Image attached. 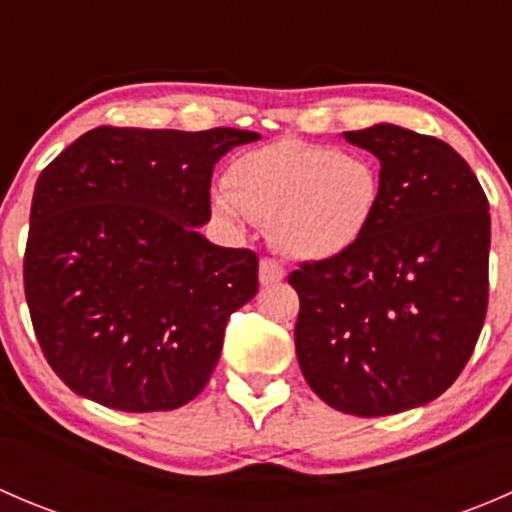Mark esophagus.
Returning <instances> with one entry per match:
<instances>
[{"mask_svg": "<svg viewBox=\"0 0 512 512\" xmlns=\"http://www.w3.org/2000/svg\"><path fill=\"white\" fill-rule=\"evenodd\" d=\"M280 280H285V267H282L277 260L265 257V260L260 262V285L270 287V285H277Z\"/></svg>", "mask_w": 512, "mask_h": 512, "instance_id": "34e87169", "label": "esophagus"}]
</instances>
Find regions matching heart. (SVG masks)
Returning a JSON list of instances; mask_svg holds the SVG:
<instances>
[{
    "mask_svg": "<svg viewBox=\"0 0 512 512\" xmlns=\"http://www.w3.org/2000/svg\"><path fill=\"white\" fill-rule=\"evenodd\" d=\"M379 203L381 175L369 158L294 138L242 153L227 170V188L213 193L223 223H270L277 250L304 262L352 250Z\"/></svg>",
    "mask_w": 512,
    "mask_h": 512,
    "instance_id": "obj_1",
    "label": "heart"
}]
</instances>
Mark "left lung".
<instances>
[{
    "label": "left lung",
    "mask_w": 512,
    "mask_h": 512,
    "mask_svg": "<svg viewBox=\"0 0 512 512\" xmlns=\"http://www.w3.org/2000/svg\"><path fill=\"white\" fill-rule=\"evenodd\" d=\"M342 136L379 158L381 203L352 250L289 275L294 347L324 404L391 416L438 399L476 349L488 309V198L438 138L394 123Z\"/></svg>",
    "instance_id": "obj_1"
}]
</instances>
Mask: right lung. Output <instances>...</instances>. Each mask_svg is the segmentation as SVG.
Here are the masks:
<instances>
[{"instance_id":"obj_1","label":"right lung","mask_w":512,"mask_h":512,"mask_svg":"<svg viewBox=\"0 0 512 512\" xmlns=\"http://www.w3.org/2000/svg\"><path fill=\"white\" fill-rule=\"evenodd\" d=\"M257 138L101 126L41 170L24 292L41 352L71 391L143 414L205 389L260 262L198 227L215 163Z\"/></svg>"}]
</instances>
